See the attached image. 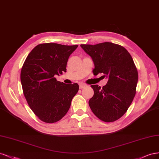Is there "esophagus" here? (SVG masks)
I'll use <instances>...</instances> for the list:
<instances>
[{
  "label": "esophagus",
  "mask_w": 159,
  "mask_h": 159,
  "mask_svg": "<svg viewBox=\"0 0 159 159\" xmlns=\"http://www.w3.org/2000/svg\"><path fill=\"white\" fill-rule=\"evenodd\" d=\"M86 86V84H84V83H79V88L81 89H84L85 88V87Z\"/></svg>",
  "instance_id": "34e87169"
}]
</instances>
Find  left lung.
Masks as SVG:
<instances>
[{
    "mask_svg": "<svg viewBox=\"0 0 159 159\" xmlns=\"http://www.w3.org/2000/svg\"><path fill=\"white\" fill-rule=\"evenodd\" d=\"M94 64L93 74H104L108 79L102 88L91 85L94 96L89 102L91 110L105 122L118 120L127 111L136 93L138 73L129 53L111 42L80 45Z\"/></svg>",
    "mask_w": 159,
    "mask_h": 159,
    "instance_id": "left-lung-1",
    "label": "left lung"
}]
</instances>
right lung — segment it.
<instances>
[{
  "mask_svg": "<svg viewBox=\"0 0 159 159\" xmlns=\"http://www.w3.org/2000/svg\"><path fill=\"white\" fill-rule=\"evenodd\" d=\"M78 45L39 44L25 59L20 73L24 96L30 108L45 123L57 122L67 113L77 83H61L55 76L66 72L70 55Z\"/></svg>",
  "mask_w": 159,
  "mask_h": 159,
  "instance_id": "right-lung-1",
  "label": "right lung"
}]
</instances>
